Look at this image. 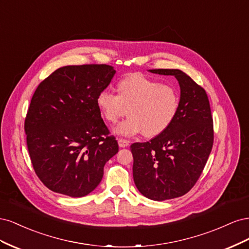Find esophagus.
<instances>
[{
  "mask_svg": "<svg viewBox=\"0 0 249 249\" xmlns=\"http://www.w3.org/2000/svg\"><path fill=\"white\" fill-rule=\"evenodd\" d=\"M118 145L120 146V147H126V146H129L130 145V141H127V140H125V139H118Z\"/></svg>",
  "mask_w": 249,
  "mask_h": 249,
  "instance_id": "34e87169",
  "label": "esophagus"
}]
</instances>
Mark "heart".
<instances>
[{
  "instance_id": "b5f03b06",
  "label": "heart",
  "mask_w": 249,
  "mask_h": 249,
  "mask_svg": "<svg viewBox=\"0 0 249 249\" xmlns=\"http://www.w3.org/2000/svg\"><path fill=\"white\" fill-rule=\"evenodd\" d=\"M118 94L105 88L96 97L97 108L109 123L115 124L129 112L130 117L120 123L114 132L132 136L144 132L155 137L166 131L179 108V95L175 86L162 84L142 74H131L117 84Z\"/></svg>"
}]
</instances>
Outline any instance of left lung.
<instances>
[{
    "mask_svg": "<svg viewBox=\"0 0 249 249\" xmlns=\"http://www.w3.org/2000/svg\"><path fill=\"white\" fill-rule=\"evenodd\" d=\"M175 76L180 88L178 114L166 131L131 145L133 178L153 200L179 197L196 184L213 147V117L206 90L179 70H150Z\"/></svg>",
    "mask_w": 249,
    "mask_h": 249,
    "instance_id": "left-lung-1",
    "label": "left lung"
}]
</instances>
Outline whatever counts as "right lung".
Listing matches in <instances>:
<instances>
[{
    "label": "right lung",
    "instance_id": "1",
    "mask_svg": "<svg viewBox=\"0 0 249 249\" xmlns=\"http://www.w3.org/2000/svg\"><path fill=\"white\" fill-rule=\"evenodd\" d=\"M115 74L107 64L60 67L36 88L25 119L30 159L50 190L82 197L101 183L118 143L96 97Z\"/></svg>",
    "mask_w": 249,
    "mask_h": 249
}]
</instances>
